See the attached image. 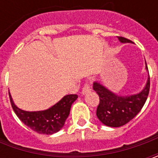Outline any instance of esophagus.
<instances>
[{
	"mask_svg": "<svg viewBox=\"0 0 158 158\" xmlns=\"http://www.w3.org/2000/svg\"><path fill=\"white\" fill-rule=\"evenodd\" d=\"M90 90H91V86H90L89 84H85V85H84V87L82 88V95L87 94V93H89Z\"/></svg>",
	"mask_w": 158,
	"mask_h": 158,
	"instance_id": "34e87169",
	"label": "esophagus"
}]
</instances>
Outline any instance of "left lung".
<instances>
[{
	"label": "left lung",
	"instance_id": "obj_1",
	"mask_svg": "<svg viewBox=\"0 0 158 158\" xmlns=\"http://www.w3.org/2000/svg\"><path fill=\"white\" fill-rule=\"evenodd\" d=\"M118 39L123 44L132 43L131 40L123 37H118ZM146 69L148 71L147 64ZM149 76L145 87L139 93L120 96L108 89L100 82H94L93 89L99 96V105L97 108V117L103 124L111 127H118L127 124L142 110L149 95Z\"/></svg>",
	"mask_w": 158,
	"mask_h": 158
}]
</instances>
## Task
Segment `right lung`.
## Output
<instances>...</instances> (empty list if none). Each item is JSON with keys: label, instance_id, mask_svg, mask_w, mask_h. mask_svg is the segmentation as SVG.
<instances>
[{"label": "right lung", "instance_id": "add662e5", "mask_svg": "<svg viewBox=\"0 0 158 158\" xmlns=\"http://www.w3.org/2000/svg\"><path fill=\"white\" fill-rule=\"evenodd\" d=\"M10 103L16 116L31 130L43 135H52L63 127L70 112L72 104L77 99V95H67L52 107L37 112H28L15 106L9 92Z\"/></svg>", "mask_w": 158, "mask_h": 158}]
</instances>
